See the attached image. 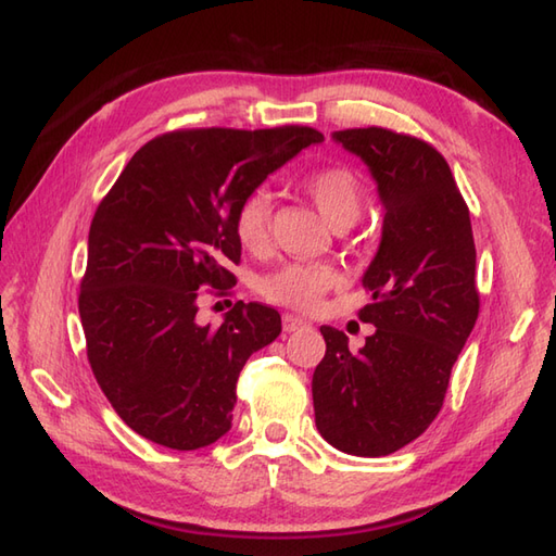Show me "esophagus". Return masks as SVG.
<instances>
[{"instance_id": "esophagus-1", "label": "esophagus", "mask_w": 556, "mask_h": 556, "mask_svg": "<svg viewBox=\"0 0 556 556\" xmlns=\"http://www.w3.org/2000/svg\"><path fill=\"white\" fill-rule=\"evenodd\" d=\"M281 324H283V331H287V333L301 331V329H307V326H309V321H305V319H301V317H295V315H283Z\"/></svg>"}]
</instances>
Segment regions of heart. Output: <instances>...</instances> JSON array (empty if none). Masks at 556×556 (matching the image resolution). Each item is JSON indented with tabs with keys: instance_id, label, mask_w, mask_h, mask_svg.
I'll return each mask as SVG.
<instances>
[{
	"instance_id": "obj_1",
	"label": "heart",
	"mask_w": 556,
	"mask_h": 556,
	"mask_svg": "<svg viewBox=\"0 0 556 556\" xmlns=\"http://www.w3.org/2000/svg\"><path fill=\"white\" fill-rule=\"evenodd\" d=\"M301 190L336 230L352 225L364 211V182L348 166H324L312 170L301 180ZM235 235L239 244L251 253H258L267 247L269 197L263 190H255L241 199L235 213ZM338 281V269L329 263H289L261 281V293L265 301L275 305L309 312L321 303L324 293H329Z\"/></svg>"
}]
</instances>
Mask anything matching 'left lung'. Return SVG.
<instances>
[{
    "label": "left lung",
    "mask_w": 556,
    "mask_h": 556,
    "mask_svg": "<svg viewBox=\"0 0 556 556\" xmlns=\"http://www.w3.org/2000/svg\"><path fill=\"white\" fill-rule=\"evenodd\" d=\"M368 164L386 206L364 275L376 326L359 352L321 326L326 354L312 376L319 434L338 451L378 458L418 439L444 406L451 368L479 317L469 208L441 152L382 126L336 131Z\"/></svg>",
    "instance_id": "1"
}]
</instances>
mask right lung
<instances>
[{
  "label": "right lung",
  "instance_id": "1",
  "mask_svg": "<svg viewBox=\"0 0 556 556\" xmlns=\"http://www.w3.org/2000/svg\"><path fill=\"white\" fill-rule=\"evenodd\" d=\"M321 140L309 126L168 131L98 204L79 317L98 386L140 437L194 451L230 430L241 368L281 333V317L237 301L223 324L204 326L197 301L237 281L227 263L241 258V199Z\"/></svg>",
  "mask_w": 556,
  "mask_h": 556
}]
</instances>
